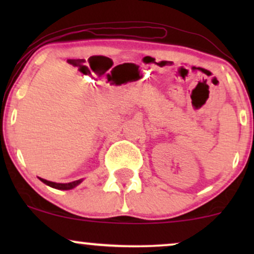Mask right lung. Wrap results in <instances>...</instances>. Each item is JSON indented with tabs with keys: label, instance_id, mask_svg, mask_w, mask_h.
I'll return each instance as SVG.
<instances>
[{
	"label": "right lung",
	"instance_id": "right-lung-1",
	"mask_svg": "<svg viewBox=\"0 0 254 254\" xmlns=\"http://www.w3.org/2000/svg\"><path fill=\"white\" fill-rule=\"evenodd\" d=\"M40 180L44 184H46V185L51 186V188L54 189H57V190H71V189H74L75 186H77L78 184L82 182V179L80 180H75V182H71V183H66V184H61V183H54V182H49V180H45L43 179V178H39Z\"/></svg>",
	"mask_w": 254,
	"mask_h": 254
}]
</instances>
